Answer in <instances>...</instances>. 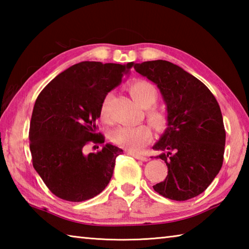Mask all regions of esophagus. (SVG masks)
<instances>
[{"instance_id": "esophagus-1", "label": "esophagus", "mask_w": 249, "mask_h": 249, "mask_svg": "<svg viewBox=\"0 0 249 249\" xmlns=\"http://www.w3.org/2000/svg\"><path fill=\"white\" fill-rule=\"evenodd\" d=\"M130 155H132L134 158H136L138 160H142V161H147V160H149V158L147 157V156L141 155V154H130Z\"/></svg>"}]
</instances>
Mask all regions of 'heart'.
Instances as JSON below:
<instances>
[{
	"label": "heart",
	"mask_w": 249,
	"mask_h": 249,
	"mask_svg": "<svg viewBox=\"0 0 249 249\" xmlns=\"http://www.w3.org/2000/svg\"><path fill=\"white\" fill-rule=\"evenodd\" d=\"M129 93L136 100L141 107L146 108V119L157 129H161L167 125V116L163 111L154 105L158 99V92L153 83L146 80L138 79L129 84ZM111 93H107L100 107V116L104 122L109 123L112 121L109 112V100ZM111 141L127 150H138L148 144L153 138V130L148 125L138 126H120L112 130Z\"/></svg>",
	"instance_id": "b5f03b06"
}]
</instances>
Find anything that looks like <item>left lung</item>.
Masks as SVG:
<instances>
[{"mask_svg":"<svg viewBox=\"0 0 249 249\" xmlns=\"http://www.w3.org/2000/svg\"><path fill=\"white\" fill-rule=\"evenodd\" d=\"M134 68L157 84L167 104L168 128L153 149L162 151L158 157L168 175L154 190L170 200L192 199L223 165L226 134L220 105L203 82L169 61H145Z\"/></svg>","mask_w":249,"mask_h":249,"instance_id":"1","label":"left lung"}]
</instances>
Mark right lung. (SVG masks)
Masks as SVG:
<instances>
[{
	"instance_id": "right-lung-1",
	"label": "right lung",
	"mask_w": 249,
	"mask_h": 249,
	"mask_svg": "<svg viewBox=\"0 0 249 249\" xmlns=\"http://www.w3.org/2000/svg\"><path fill=\"white\" fill-rule=\"evenodd\" d=\"M133 66L82 61L58 74L37 96L28 135L32 161L56 196L86 201L108 184L123 150L107 144L87 155L86 147L104 142L96 125L101 103Z\"/></svg>"
}]
</instances>
